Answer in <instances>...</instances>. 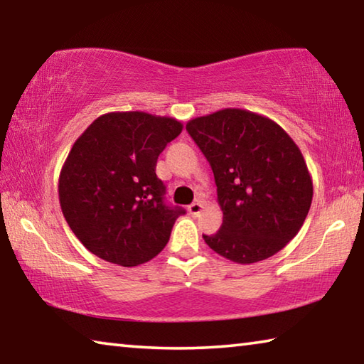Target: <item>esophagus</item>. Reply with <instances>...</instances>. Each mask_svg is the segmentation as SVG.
<instances>
[{"label": "esophagus", "instance_id": "34e87169", "mask_svg": "<svg viewBox=\"0 0 364 364\" xmlns=\"http://www.w3.org/2000/svg\"><path fill=\"white\" fill-rule=\"evenodd\" d=\"M202 208H204V205H202V202L196 200V202H193V204L188 207V210H189L191 215H199L202 212Z\"/></svg>", "mask_w": 364, "mask_h": 364}]
</instances>
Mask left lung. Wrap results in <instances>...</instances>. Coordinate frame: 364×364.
Segmentation results:
<instances>
[{"instance_id": "8db88e82", "label": "left lung", "mask_w": 364, "mask_h": 364, "mask_svg": "<svg viewBox=\"0 0 364 364\" xmlns=\"http://www.w3.org/2000/svg\"><path fill=\"white\" fill-rule=\"evenodd\" d=\"M186 130L210 164L223 212L205 244L242 264L278 254L300 231L313 199L297 144L278 123L242 109L197 117Z\"/></svg>"}]
</instances>
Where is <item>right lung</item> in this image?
<instances>
[{
	"mask_svg": "<svg viewBox=\"0 0 364 364\" xmlns=\"http://www.w3.org/2000/svg\"><path fill=\"white\" fill-rule=\"evenodd\" d=\"M181 122L146 112L104 114L73 143L59 176L65 221L91 254L120 267L167 245L181 207L165 202L157 159Z\"/></svg>",
	"mask_w": 364,
	"mask_h": 364,
	"instance_id": "obj_1",
	"label": "right lung"
}]
</instances>
